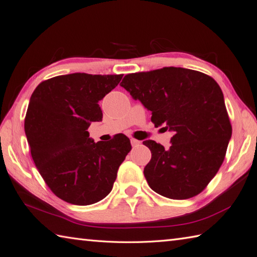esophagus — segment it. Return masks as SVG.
Returning <instances> with one entry per match:
<instances>
[{"instance_id": "esophagus-1", "label": "esophagus", "mask_w": 257, "mask_h": 257, "mask_svg": "<svg viewBox=\"0 0 257 257\" xmlns=\"http://www.w3.org/2000/svg\"><path fill=\"white\" fill-rule=\"evenodd\" d=\"M131 144H132L133 147H136V146H139L141 144V142L138 141V140H135V139H132V140H131Z\"/></svg>"}]
</instances>
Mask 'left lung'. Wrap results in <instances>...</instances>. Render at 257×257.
I'll use <instances>...</instances> for the list:
<instances>
[{
	"instance_id": "1",
	"label": "left lung",
	"mask_w": 257,
	"mask_h": 257,
	"mask_svg": "<svg viewBox=\"0 0 257 257\" xmlns=\"http://www.w3.org/2000/svg\"><path fill=\"white\" fill-rule=\"evenodd\" d=\"M119 85L152 111L155 126L174 133L169 150L143 142L152 152L144 168L148 185L176 200L199 195L218 173L232 135L220 85L206 73L177 67L128 73Z\"/></svg>"
}]
</instances>
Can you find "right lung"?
<instances>
[{"label": "right lung", "instance_id": "1", "mask_svg": "<svg viewBox=\"0 0 257 257\" xmlns=\"http://www.w3.org/2000/svg\"><path fill=\"white\" fill-rule=\"evenodd\" d=\"M122 77L77 72L50 78L34 90L25 134L39 174L61 200L88 206L105 198L132 150L124 134L103 144L94 143L87 131L91 122L102 121L99 101Z\"/></svg>", "mask_w": 257, "mask_h": 257}]
</instances>
